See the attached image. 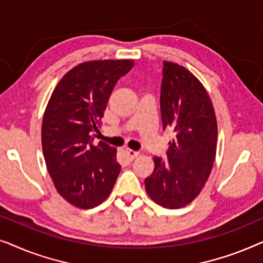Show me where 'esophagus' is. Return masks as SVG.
<instances>
[{
    "label": "esophagus",
    "mask_w": 263,
    "mask_h": 263,
    "mask_svg": "<svg viewBox=\"0 0 263 263\" xmlns=\"http://www.w3.org/2000/svg\"><path fill=\"white\" fill-rule=\"evenodd\" d=\"M125 153H127L128 159L130 160V161L134 160L135 158L139 156V152H135V151H132V149H127V151H125Z\"/></svg>",
    "instance_id": "obj_1"
}]
</instances>
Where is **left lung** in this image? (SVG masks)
I'll return each mask as SVG.
<instances>
[{
  "mask_svg": "<svg viewBox=\"0 0 263 263\" xmlns=\"http://www.w3.org/2000/svg\"><path fill=\"white\" fill-rule=\"evenodd\" d=\"M160 114L163 129L175 138L166 159L154 157L153 174L145 179L154 202L168 210L184 207L202 190L217 152L218 125L213 104L202 84L184 67L163 62Z\"/></svg>",
  "mask_w": 263,
  "mask_h": 263,
  "instance_id": "1",
  "label": "left lung"
}]
</instances>
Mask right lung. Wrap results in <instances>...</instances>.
<instances>
[{
	"label": "right lung",
	"mask_w": 263,
	"mask_h": 263,
	"mask_svg": "<svg viewBox=\"0 0 263 263\" xmlns=\"http://www.w3.org/2000/svg\"><path fill=\"white\" fill-rule=\"evenodd\" d=\"M133 60L89 61L61 79L46 106L42 146L60 195L75 207L93 208L110 195L120 175L116 148L92 134L98 130L109 97Z\"/></svg>",
	"instance_id": "add662e5"
}]
</instances>
